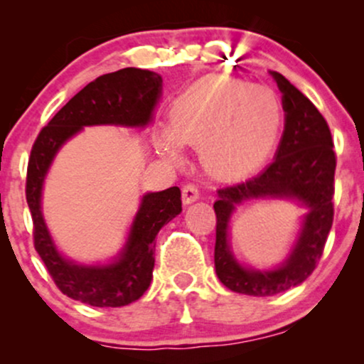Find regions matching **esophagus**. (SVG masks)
Here are the masks:
<instances>
[{
    "label": "esophagus",
    "mask_w": 364,
    "mask_h": 364,
    "mask_svg": "<svg viewBox=\"0 0 364 364\" xmlns=\"http://www.w3.org/2000/svg\"><path fill=\"white\" fill-rule=\"evenodd\" d=\"M183 202L186 203H193V202H196V200H198V196H200V193H198V188H196L193 183H186V185H183Z\"/></svg>",
    "instance_id": "1"
}]
</instances>
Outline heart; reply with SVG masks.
<instances>
[{"mask_svg":"<svg viewBox=\"0 0 364 364\" xmlns=\"http://www.w3.org/2000/svg\"><path fill=\"white\" fill-rule=\"evenodd\" d=\"M282 118V104L274 90L223 75L205 77L173 102L168 132L157 139V150L178 159V145L198 147L212 174L236 178L269 157Z\"/></svg>","mask_w":364,"mask_h":364,"instance_id":"heart-1","label":"heart"}]
</instances>
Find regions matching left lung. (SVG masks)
<instances>
[{
  "label": "left lung",
  "instance_id": "obj_1",
  "mask_svg": "<svg viewBox=\"0 0 364 364\" xmlns=\"http://www.w3.org/2000/svg\"><path fill=\"white\" fill-rule=\"evenodd\" d=\"M282 92L284 133L274 162L248 181L220 188L214 203L215 272L228 289L248 296H274L310 277L323 253L333 223L336 152L320 111L281 73L270 72ZM252 198H289L309 208L291 255L274 271L246 269L228 250V220L237 203Z\"/></svg>",
  "mask_w": 364,
  "mask_h": 364
}]
</instances>
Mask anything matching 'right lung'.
<instances>
[{"mask_svg": "<svg viewBox=\"0 0 364 364\" xmlns=\"http://www.w3.org/2000/svg\"><path fill=\"white\" fill-rule=\"evenodd\" d=\"M161 89V75L149 70L123 68L102 75L73 95L48 127L41 129L32 145L25 196L34 223L36 252L58 289L90 306H124L136 301L149 289L156 262V236L161 228L181 212V191L173 186L144 195L119 257L107 265H80L61 257L46 228L41 210L44 178L61 145L83 127L149 124Z\"/></svg>", "mask_w": 364, "mask_h": 364, "instance_id": "right-lung-1", "label": "right lung"}]
</instances>
